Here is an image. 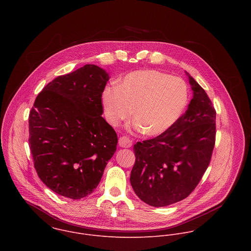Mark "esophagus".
Returning a JSON list of instances; mask_svg holds the SVG:
<instances>
[{"instance_id": "1", "label": "esophagus", "mask_w": 251, "mask_h": 251, "mask_svg": "<svg viewBox=\"0 0 251 251\" xmlns=\"http://www.w3.org/2000/svg\"><path fill=\"white\" fill-rule=\"evenodd\" d=\"M119 145L122 148H130L132 146V141L126 136H123V137H120L119 139Z\"/></svg>"}]
</instances>
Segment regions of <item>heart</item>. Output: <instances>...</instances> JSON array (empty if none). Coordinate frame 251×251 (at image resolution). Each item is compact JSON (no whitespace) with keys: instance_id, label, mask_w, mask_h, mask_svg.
Here are the masks:
<instances>
[{"instance_id":"b5f03b06","label":"heart","mask_w":251,"mask_h":251,"mask_svg":"<svg viewBox=\"0 0 251 251\" xmlns=\"http://www.w3.org/2000/svg\"><path fill=\"white\" fill-rule=\"evenodd\" d=\"M101 100L104 116L112 126L133 114L134 128L155 137L179 122L187 106L189 92L179 77L143 70L126 74L118 86H107Z\"/></svg>"}]
</instances>
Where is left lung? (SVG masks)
I'll list each match as a JSON object with an SVG mask.
<instances>
[{
    "instance_id": "left-lung-1",
    "label": "left lung",
    "mask_w": 251,
    "mask_h": 251,
    "mask_svg": "<svg viewBox=\"0 0 251 251\" xmlns=\"http://www.w3.org/2000/svg\"><path fill=\"white\" fill-rule=\"evenodd\" d=\"M193 92L187 110L166 133L137 142L130 183L152 207L186 198L206 172L215 142V113L205 90L186 72Z\"/></svg>"
}]
</instances>
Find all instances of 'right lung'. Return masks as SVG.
<instances>
[{"label":"right lung","instance_id":"1","mask_svg":"<svg viewBox=\"0 0 251 251\" xmlns=\"http://www.w3.org/2000/svg\"><path fill=\"white\" fill-rule=\"evenodd\" d=\"M107 72L86 65L48 83L29 116V144L39 179L71 199L90 195L100 183L118 137L102 118Z\"/></svg>","mask_w":251,"mask_h":251}]
</instances>
